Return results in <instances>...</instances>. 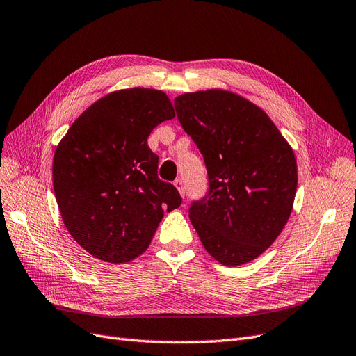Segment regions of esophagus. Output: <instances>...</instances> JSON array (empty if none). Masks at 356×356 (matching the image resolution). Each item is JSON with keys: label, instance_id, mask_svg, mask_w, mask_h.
Returning <instances> with one entry per match:
<instances>
[{"label": "esophagus", "instance_id": "34e87169", "mask_svg": "<svg viewBox=\"0 0 356 356\" xmlns=\"http://www.w3.org/2000/svg\"><path fill=\"white\" fill-rule=\"evenodd\" d=\"M175 186H176V189L179 191V193L181 196H185V183H183L181 179H176L175 180Z\"/></svg>", "mask_w": 356, "mask_h": 356}]
</instances>
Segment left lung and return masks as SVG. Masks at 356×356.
<instances>
[{
    "label": "left lung",
    "mask_w": 356,
    "mask_h": 356,
    "mask_svg": "<svg viewBox=\"0 0 356 356\" xmlns=\"http://www.w3.org/2000/svg\"><path fill=\"white\" fill-rule=\"evenodd\" d=\"M177 118L204 155L209 192L189 211L205 251L220 264L254 261L293 209L295 152L268 114L225 89L175 98Z\"/></svg>",
    "instance_id": "obj_1"
}]
</instances>
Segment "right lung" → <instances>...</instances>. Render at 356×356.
I'll return each instance as SVG.
<instances>
[{
	"mask_svg": "<svg viewBox=\"0 0 356 356\" xmlns=\"http://www.w3.org/2000/svg\"><path fill=\"white\" fill-rule=\"evenodd\" d=\"M176 115L163 90L110 92L79 115L56 148L52 185L65 229L86 252L126 264L147 251L164 217L181 204L156 176L154 127Z\"/></svg>",
	"mask_w": 356,
	"mask_h": 356,
	"instance_id": "1",
	"label": "right lung"
}]
</instances>
